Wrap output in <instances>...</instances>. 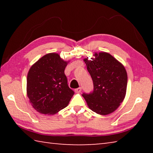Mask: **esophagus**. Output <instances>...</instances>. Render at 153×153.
Returning <instances> with one entry per match:
<instances>
[{"label": "esophagus", "instance_id": "esophagus-1", "mask_svg": "<svg viewBox=\"0 0 153 153\" xmlns=\"http://www.w3.org/2000/svg\"><path fill=\"white\" fill-rule=\"evenodd\" d=\"M75 91H76V92H77V93H79V92H80L82 91V88H81V87L78 88H77V89L75 90Z\"/></svg>", "mask_w": 153, "mask_h": 153}]
</instances>
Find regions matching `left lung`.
<instances>
[{
  "label": "left lung",
  "mask_w": 153,
  "mask_h": 153,
  "mask_svg": "<svg viewBox=\"0 0 153 153\" xmlns=\"http://www.w3.org/2000/svg\"><path fill=\"white\" fill-rule=\"evenodd\" d=\"M94 58L84 59L92 77L94 90L82 97L88 107L101 115L113 113L120 107L126 94L128 75L122 63L105 52L94 53Z\"/></svg>",
  "instance_id": "8db88e82"
}]
</instances>
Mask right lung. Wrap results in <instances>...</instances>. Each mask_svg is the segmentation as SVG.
I'll return each instance as SVG.
<instances>
[{
    "instance_id": "obj_1",
    "label": "right lung",
    "mask_w": 153,
    "mask_h": 153,
    "mask_svg": "<svg viewBox=\"0 0 153 153\" xmlns=\"http://www.w3.org/2000/svg\"><path fill=\"white\" fill-rule=\"evenodd\" d=\"M69 61L57 53H48L30 67L27 77V95L40 113L55 115L68 105L74 92L67 84L64 71Z\"/></svg>"
}]
</instances>
